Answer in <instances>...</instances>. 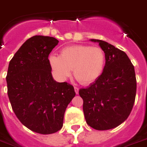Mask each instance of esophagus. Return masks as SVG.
Returning a JSON list of instances; mask_svg holds the SVG:
<instances>
[{
  "mask_svg": "<svg viewBox=\"0 0 147 147\" xmlns=\"http://www.w3.org/2000/svg\"><path fill=\"white\" fill-rule=\"evenodd\" d=\"M74 89H75V91H76V94H78V92H79V88H78L77 87H74Z\"/></svg>",
  "mask_w": 147,
  "mask_h": 147,
  "instance_id": "1",
  "label": "esophagus"
}]
</instances>
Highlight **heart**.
<instances>
[{"mask_svg": "<svg viewBox=\"0 0 147 147\" xmlns=\"http://www.w3.org/2000/svg\"><path fill=\"white\" fill-rule=\"evenodd\" d=\"M49 63L56 77L65 81L73 69L74 77L82 84L93 83L100 77L105 66V54L99 47L86 45L66 46L60 56L51 55Z\"/></svg>", "mask_w": 147, "mask_h": 147, "instance_id": "b5f03b06", "label": "heart"}]
</instances>
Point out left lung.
Here are the masks:
<instances>
[{
    "label": "left lung",
    "mask_w": 147,
    "mask_h": 147,
    "mask_svg": "<svg viewBox=\"0 0 147 147\" xmlns=\"http://www.w3.org/2000/svg\"><path fill=\"white\" fill-rule=\"evenodd\" d=\"M105 54L102 75L87 88L80 89L86 122L96 130H108L119 125L130 114L136 96L134 66L124 51L99 39Z\"/></svg>",
    "instance_id": "1"
}]
</instances>
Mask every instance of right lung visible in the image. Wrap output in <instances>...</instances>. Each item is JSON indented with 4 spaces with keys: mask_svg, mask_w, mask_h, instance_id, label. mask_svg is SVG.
<instances>
[{
    "mask_svg": "<svg viewBox=\"0 0 147 147\" xmlns=\"http://www.w3.org/2000/svg\"><path fill=\"white\" fill-rule=\"evenodd\" d=\"M58 42L54 37L34 36L9 63L6 79L12 108L24 126L39 134L61 129L64 113L76 96L72 85L52 77L49 55Z\"/></svg>",
    "mask_w": 147,
    "mask_h": 147,
    "instance_id": "right-lung-1",
    "label": "right lung"
}]
</instances>
